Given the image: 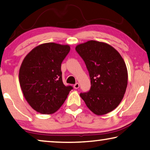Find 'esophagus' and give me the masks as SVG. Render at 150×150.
<instances>
[{
    "label": "esophagus",
    "mask_w": 150,
    "mask_h": 150,
    "mask_svg": "<svg viewBox=\"0 0 150 150\" xmlns=\"http://www.w3.org/2000/svg\"><path fill=\"white\" fill-rule=\"evenodd\" d=\"M73 88H74L75 89H78L79 88V83H76L73 86Z\"/></svg>",
    "instance_id": "esophagus-1"
}]
</instances>
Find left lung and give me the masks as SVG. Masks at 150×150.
I'll list each match as a JSON object with an SVG mask.
<instances>
[{"instance_id":"1","label":"left lung","mask_w":150,"mask_h":150,"mask_svg":"<svg viewBox=\"0 0 150 150\" xmlns=\"http://www.w3.org/2000/svg\"><path fill=\"white\" fill-rule=\"evenodd\" d=\"M91 79V88L80 96L96 115H104L117 108L126 91L128 73L119 52L104 42L89 40L76 46Z\"/></svg>"}]
</instances>
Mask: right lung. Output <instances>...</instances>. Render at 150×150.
<instances>
[{
  "mask_svg": "<svg viewBox=\"0 0 150 150\" xmlns=\"http://www.w3.org/2000/svg\"><path fill=\"white\" fill-rule=\"evenodd\" d=\"M70 51L69 45L45 43L35 47L24 58L19 79L26 101L38 112L54 113L67 98L72 86L62 79L61 63Z\"/></svg>",
  "mask_w": 150,
  "mask_h": 150,
  "instance_id": "1",
  "label": "right lung"
}]
</instances>
